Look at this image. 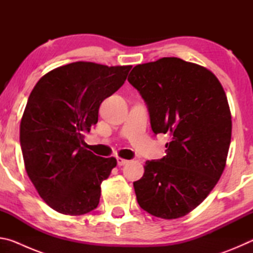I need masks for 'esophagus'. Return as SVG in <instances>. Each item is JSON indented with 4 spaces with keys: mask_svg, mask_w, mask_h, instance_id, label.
I'll list each match as a JSON object with an SVG mask.
<instances>
[{
    "mask_svg": "<svg viewBox=\"0 0 253 253\" xmlns=\"http://www.w3.org/2000/svg\"><path fill=\"white\" fill-rule=\"evenodd\" d=\"M128 161L127 160H124V158H118L117 160V164L118 166H124L125 164H127Z\"/></svg>",
    "mask_w": 253,
    "mask_h": 253,
    "instance_id": "esophagus-1",
    "label": "esophagus"
}]
</instances>
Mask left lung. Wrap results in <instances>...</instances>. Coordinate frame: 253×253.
<instances>
[{
    "label": "left lung",
    "instance_id": "obj_1",
    "mask_svg": "<svg viewBox=\"0 0 253 253\" xmlns=\"http://www.w3.org/2000/svg\"><path fill=\"white\" fill-rule=\"evenodd\" d=\"M128 81L146 101L154 134H168V155L147 161L134 182L140 208L178 219L199 207L226 165L232 121L225 91L212 71L179 58L137 65Z\"/></svg>",
    "mask_w": 253,
    "mask_h": 253
}]
</instances>
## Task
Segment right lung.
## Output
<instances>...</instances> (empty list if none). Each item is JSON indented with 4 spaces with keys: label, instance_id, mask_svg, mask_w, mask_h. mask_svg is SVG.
<instances>
[{
    "label": "right lung",
    "instance_id": "right-lung-1",
    "mask_svg": "<svg viewBox=\"0 0 253 253\" xmlns=\"http://www.w3.org/2000/svg\"><path fill=\"white\" fill-rule=\"evenodd\" d=\"M131 66L77 61L49 71L34 85L20 125L24 168L41 199L67 215L98 207L115 157L84 148L100 104L125 83Z\"/></svg>",
    "mask_w": 253,
    "mask_h": 253
}]
</instances>
